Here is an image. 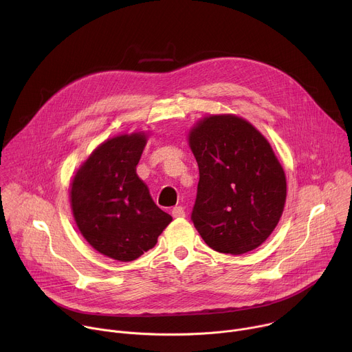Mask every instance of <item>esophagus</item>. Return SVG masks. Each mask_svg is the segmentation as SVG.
I'll return each mask as SVG.
<instances>
[{"mask_svg": "<svg viewBox=\"0 0 352 352\" xmlns=\"http://www.w3.org/2000/svg\"><path fill=\"white\" fill-rule=\"evenodd\" d=\"M171 213H173V217H175V219H182L185 216V212H184L182 206H175Z\"/></svg>", "mask_w": 352, "mask_h": 352, "instance_id": "esophagus-1", "label": "esophagus"}]
</instances>
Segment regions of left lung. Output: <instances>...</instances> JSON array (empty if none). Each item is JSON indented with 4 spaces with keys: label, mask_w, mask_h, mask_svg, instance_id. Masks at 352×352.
<instances>
[{
    "label": "left lung",
    "mask_w": 352,
    "mask_h": 352,
    "mask_svg": "<svg viewBox=\"0 0 352 352\" xmlns=\"http://www.w3.org/2000/svg\"><path fill=\"white\" fill-rule=\"evenodd\" d=\"M199 166L192 221L220 254L242 255L261 246L280 221L285 173L269 140L235 114L208 116L188 133Z\"/></svg>",
    "instance_id": "left-lung-1"
}]
</instances>
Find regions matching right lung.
Returning a JSON list of instances; mask_svg holds the SVG:
<instances>
[{
    "instance_id": "obj_1",
    "label": "right lung",
    "mask_w": 352,
    "mask_h": 352,
    "mask_svg": "<svg viewBox=\"0 0 352 352\" xmlns=\"http://www.w3.org/2000/svg\"><path fill=\"white\" fill-rule=\"evenodd\" d=\"M147 138L139 131L107 139L71 181V209L80 234L98 254L120 262L152 249L173 221L136 174Z\"/></svg>"
}]
</instances>
